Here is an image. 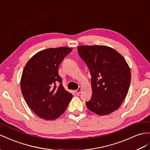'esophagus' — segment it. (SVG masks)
<instances>
[{"mask_svg":"<svg viewBox=\"0 0 150 150\" xmlns=\"http://www.w3.org/2000/svg\"><path fill=\"white\" fill-rule=\"evenodd\" d=\"M81 91H82V89H81V87H79V89H77V90H76V94H80V92H81Z\"/></svg>","mask_w":150,"mask_h":150,"instance_id":"obj_1","label":"esophagus"}]
</instances>
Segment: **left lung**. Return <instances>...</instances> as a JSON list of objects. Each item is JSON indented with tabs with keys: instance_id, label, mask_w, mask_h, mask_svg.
Wrapping results in <instances>:
<instances>
[{
	"instance_id": "obj_1",
	"label": "left lung",
	"mask_w": 150,
	"mask_h": 150,
	"mask_svg": "<svg viewBox=\"0 0 150 150\" xmlns=\"http://www.w3.org/2000/svg\"><path fill=\"white\" fill-rule=\"evenodd\" d=\"M78 52L89 68L93 94L86 103L91 112L108 115L117 110L129 89L131 74L126 61L105 45H81Z\"/></svg>"
}]
</instances>
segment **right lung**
Listing matches in <instances>:
<instances>
[{"label": "right lung", "mask_w": 150, "mask_h": 150, "mask_svg": "<svg viewBox=\"0 0 150 150\" xmlns=\"http://www.w3.org/2000/svg\"><path fill=\"white\" fill-rule=\"evenodd\" d=\"M70 48H49L38 52L25 65L21 79L22 94L37 116L54 120L66 110L73 96L64 89L58 73Z\"/></svg>", "instance_id": "obj_1"}]
</instances>
